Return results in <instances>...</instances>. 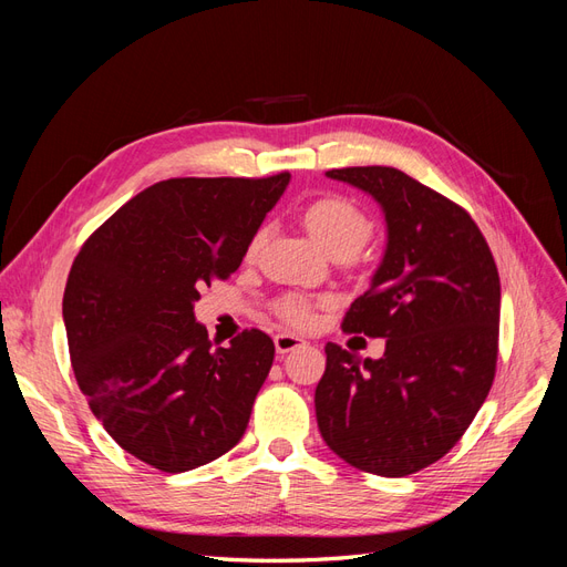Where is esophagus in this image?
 <instances>
[{
	"label": "esophagus",
	"mask_w": 567,
	"mask_h": 567,
	"mask_svg": "<svg viewBox=\"0 0 567 567\" xmlns=\"http://www.w3.org/2000/svg\"><path fill=\"white\" fill-rule=\"evenodd\" d=\"M302 346H305V340L293 336V333H277V336H274V348H277L279 354H288V352H293L296 348H302Z\"/></svg>",
	"instance_id": "34e87169"
}]
</instances>
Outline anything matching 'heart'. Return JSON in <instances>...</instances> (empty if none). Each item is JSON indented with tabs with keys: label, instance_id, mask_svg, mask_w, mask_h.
Listing matches in <instances>:
<instances>
[{
	"label": "heart",
	"instance_id": "1",
	"mask_svg": "<svg viewBox=\"0 0 567 567\" xmlns=\"http://www.w3.org/2000/svg\"><path fill=\"white\" fill-rule=\"evenodd\" d=\"M305 225L310 227V231L326 250H331L333 255L342 252L348 257L362 250L373 231L369 215L359 205L342 196H323L307 205ZM267 238L269 225H260L252 231L248 241L250 260L260 255ZM274 312L286 323L296 326V329H305V326L315 321V302L300 293H284L281 298L274 300Z\"/></svg>",
	"mask_w": 567,
	"mask_h": 567
}]
</instances>
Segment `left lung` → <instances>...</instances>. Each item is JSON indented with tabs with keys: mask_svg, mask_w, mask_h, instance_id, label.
<instances>
[{
	"mask_svg": "<svg viewBox=\"0 0 567 567\" xmlns=\"http://www.w3.org/2000/svg\"><path fill=\"white\" fill-rule=\"evenodd\" d=\"M381 203L388 248L342 331L385 338L381 359L326 342L315 392L323 442L350 466L404 477L466 433L499 354L502 284L473 217L402 169H329Z\"/></svg>",
	"mask_w": 567,
	"mask_h": 567,
	"instance_id": "1",
	"label": "left lung"
}]
</instances>
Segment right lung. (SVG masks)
I'll return each mask as SVG.
<instances>
[{"instance_id":"add662e5","label":"right lung","mask_w":567,"mask_h":567,"mask_svg":"<svg viewBox=\"0 0 567 567\" xmlns=\"http://www.w3.org/2000/svg\"><path fill=\"white\" fill-rule=\"evenodd\" d=\"M290 175L175 177L144 188L82 244L63 321L75 381L127 454L184 473L244 437L274 362L246 329L213 348L194 317L198 290L241 265Z\"/></svg>"}]
</instances>
